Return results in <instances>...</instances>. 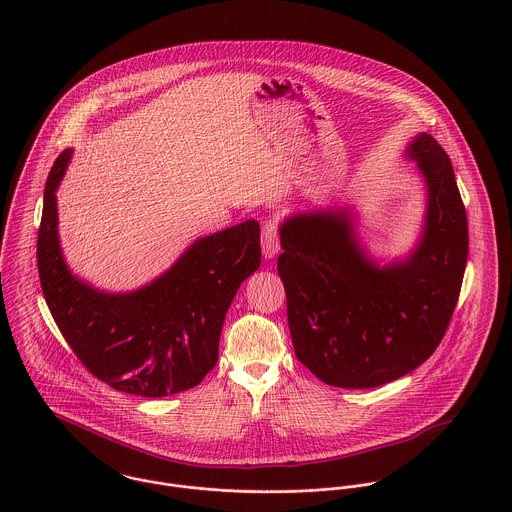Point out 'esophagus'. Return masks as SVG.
<instances>
[{
    "label": "esophagus",
    "instance_id": "34e87169",
    "mask_svg": "<svg viewBox=\"0 0 512 512\" xmlns=\"http://www.w3.org/2000/svg\"><path fill=\"white\" fill-rule=\"evenodd\" d=\"M262 252L266 258H274L280 252V234L276 220H268L262 228Z\"/></svg>",
    "mask_w": 512,
    "mask_h": 512
}]
</instances>
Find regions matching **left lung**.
<instances>
[{
    "label": "left lung",
    "mask_w": 512,
    "mask_h": 512,
    "mask_svg": "<svg viewBox=\"0 0 512 512\" xmlns=\"http://www.w3.org/2000/svg\"><path fill=\"white\" fill-rule=\"evenodd\" d=\"M426 181L416 248L378 266L349 209L297 213L282 222L278 272L299 363L339 388H374L422 365L453 315L469 252L467 215L451 161L422 132L408 147Z\"/></svg>",
    "instance_id": "left-lung-1"
}]
</instances>
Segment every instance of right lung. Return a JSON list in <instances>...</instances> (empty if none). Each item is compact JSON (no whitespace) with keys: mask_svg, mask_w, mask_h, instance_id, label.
<instances>
[{"mask_svg":"<svg viewBox=\"0 0 512 512\" xmlns=\"http://www.w3.org/2000/svg\"><path fill=\"white\" fill-rule=\"evenodd\" d=\"M73 149L47 177L37 266L51 315L74 355L114 390L161 398L197 386L219 361L226 311L240 284L260 268V224L246 220L195 240L151 284L100 292L73 276L61 242L57 189Z\"/></svg>","mask_w":512,"mask_h":512,"instance_id":"right-lung-1","label":"right lung"}]
</instances>
